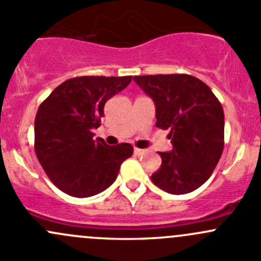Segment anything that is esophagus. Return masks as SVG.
<instances>
[{
	"mask_svg": "<svg viewBox=\"0 0 261 261\" xmlns=\"http://www.w3.org/2000/svg\"><path fill=\"white\" fill-rule=\"evenodd\" d=\"M145 151H146V150L139 149V147H135V149H134V152H135L136 155H143Z\"/></svg>",
	"mask_w": 261,
	"mask_h": 261,
	"instance_id": "34e87169",
	"label": "esophagus"
}]
</instances>
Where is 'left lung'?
<instances>
[{
	"label": "left lung",
	"mask_w": 261,
	"mask_h": 261,
	"mask_svg": "<svg viewBox=\"0 0 261 261\" xmlns=\"http://www.w3.org/2000/svg\"><path fill=\"white\" fill-rule=\"evenodd\" d=\"M152 98L156 127L168 130L173 150L159 152L162 165L152 183L170 194L199 188L213 173L223 151L225 116L208 86L189 74L135 75Z\"/></svg>",
	"instance_id": "1"
}]
</instances>
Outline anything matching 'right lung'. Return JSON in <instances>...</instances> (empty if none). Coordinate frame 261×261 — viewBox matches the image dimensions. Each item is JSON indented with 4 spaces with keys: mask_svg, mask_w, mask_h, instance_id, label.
<instances>
[{
    "mask_svg": "<svg viewBox=\"0 0 261 261\" xmlns=\"http://www.w3.org/2000/svg\"><path fill=\"white\" fill-rule=\"evenodd\" d=\"M131 75H84L63 82L39 106L35 152L55 187L77 198L98 194L116 180L123 160L134 152L127 143L94 140L105 103L130 84Z\"/></svg>",
    "mask_w": 261,
    "mask_h": 261,
    "instance_id": "obj_1",
    "label": "right lung"
}]
</instances>
